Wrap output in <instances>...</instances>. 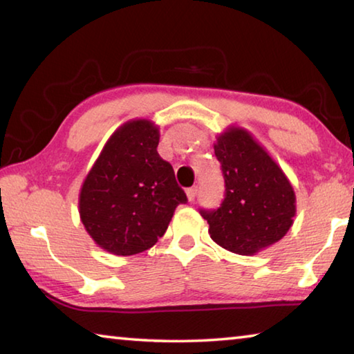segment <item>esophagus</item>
I'll return each mask as SVG.
<instances>
[{
  "instance_id": "obj_1",
  "label": "esophagus",
  "mask_w": 354,
  "mask_h": 354,
  "mask_svg": "<svg viewBox=\"0 0 354 354\" xmlns=\"http://www.w3.org/2000/svg\"><path fill=\"white\" fill-rule=\"evenodd\" d=\"M185 194H187L189 201H195V198H196V187L187 189V190H185Z\"/></svg>"
}]
</instances>
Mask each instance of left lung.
<instances>
[{
    "label": "left lung",
    "instance_id": "8db88e82",
    "mask_svg": "<svg viewBox=\"0 0 354 354\" xmlns=\"http://www.w3.org/2000/svg\"><path fill=\"white\" fill-rule=\"evenodd\" d=\"M214 151L225 178V198L214 211H200L212 241L242 256L281 241L297 212L295 192L281 167L243 128H227Z\"/></svg>",
    "mask_w": 354,
    "mask_h": 354
}]
</instances>
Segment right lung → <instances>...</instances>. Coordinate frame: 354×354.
<instances>
[{
    "label": "right lung",
    "mask_w": 354,
    "mask_h": 354,
    "mask_svg": "<svg viewBox=\"0 0 354 354\" xmlns=\"http://www.w3.org/2000/svg\"><path fill=\"white\" fill-rule=\"evenodd\" d=\"M158 145L154 123L131 120L111 136L84 179L81 221L95 243L112 254L133 256L151 248L176 206L187 203Z\"/></svg>",
    "instance_id": "add662e5"
}]
</instances>
